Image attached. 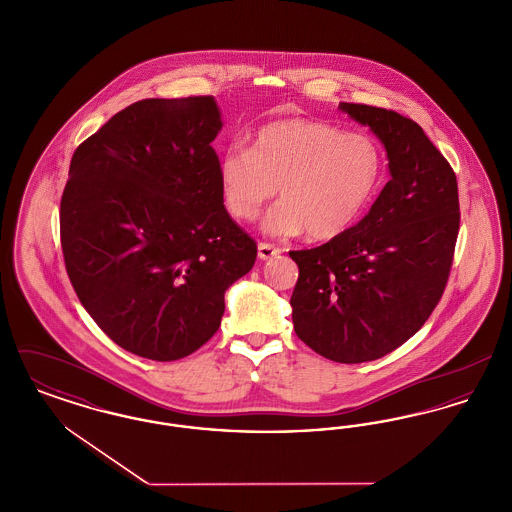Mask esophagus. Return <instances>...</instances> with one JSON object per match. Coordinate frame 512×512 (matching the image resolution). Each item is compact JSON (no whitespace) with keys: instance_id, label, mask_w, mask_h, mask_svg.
Masks as SVG:
<instances>
[{"instance_id":"esophagus-1","label":"esophagus","mask_w":512,"mask_h":512,"mask_svg":"<svg viewBox=\"0 0 512 512\" xmlns=\"http://www.w3.org/2000/svg\"><path fill=\"white\" fill-rule=\"evenodd\" d=\"M257 249H259V259H263V261H267V259H272V257H276L278 253H282V249L280 247H276V245L267 244V242H259L257 245Z\"/></svg>"}]
</instances>
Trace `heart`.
Here are the masks:
<instances>
[{
  "label": "heart",
  "instance_id": "1",
  "mask_svg": "<svg viewBox=\"0 0 512 512\" xmlns=\"http://www.w3.org/2000/svg\"><path fill=\"white\" fill-rule=\"evenodd\" d=\"M384 174L386 153L374 136L311 119L270 122L249 149H226L217 167L222 203L234 219H257L280 190L284 201L265 217L263 230H307L313 240L338 238L361 219Z\"/></svg>",
  "mask_w": 512,
  "mask_h": 512
}]
</instances>
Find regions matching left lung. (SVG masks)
I'll return each instance as SVG.
<instances>
[{
	"label": "left lung",
	"instance_id": "obj_1",
	"mask_svg": "<svg viewBox=\"0 0 512 512\" xmlns=\"http://www.w3.org/2000/svg\"><path fill=\"white\" fill-rule=\"evenodd\" d=\"M370 126L391 180L353 228L313 249L290 251L297 338L345 363L376 361L414 336L443 295L461 211L457 176L424 130L391 109L340 103Z\"/></svg>",
	"mask_w": 512,
	"mask_h": 512
}]
</instances>
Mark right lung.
Masks as SVG:
<instances>
[{"label":"right lung","instance_id":"add662e5","mask_svg":"<svg viewBox=\"0 0 512 512\" xmlns=\"http://www.w3.org/2000/svg\"><path fill=\"white\" fill-rule=\"evenodd\" d=\"M211 96L142 99L74 151L61 247L84 309L122 349L178 361L219 330L257 244L220 195Z\"/></svg>","mask_w":512,"mask_h":512}]
</instances>
